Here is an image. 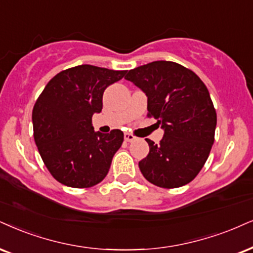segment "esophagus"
Wrapping results in <instances>:
<instances>
[{
	"instance_id": "34e87169",
	"label": "esophagus",
	"mask_w": 253,
	"mask_h": 253,
	"mask_svg": "<svg viewBox=\"0 0 253 253\" xmlns=\"http://www.w3.org/2000/svg\"><path fill=\"white\" fill-rule=\"evenodd\" d=\"M136 139V136H133L132 133L126 132L124 133V141L126 142H133Z\"/></svg>"
}]
</instances>
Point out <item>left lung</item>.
Here are the masks:
<instances>
[{"mask_svg":"<svg viewBox=\"0 0 253 253\" xmlns=\"http://www.w3.org/2000/svg\"><path fill=\"white\" fill-rule=\"evenodd\" d=\"M126 80L148 97V116L164 130L160 144L146 138L150 151L138 163L146 180L165 189L191 182L214 142L217 114L210 93L192 70L155 61L130 70Z\"/></svg>","mask_w":253,"mask_h":253,"instance_id":"1","label":"left lung"}]
</instances>
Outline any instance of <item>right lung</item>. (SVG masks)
Returning a JSON list of instances; mask_svg holds the SVG:
<instances>
[{"mask_svg":"<svg viewBox=\"0 0 253 253\" xmlns=\"http://www.w3.org/2000/svg\"><path fill=\"white\" fill-rule=\"evenodd\" d=\"M126 70L82 64L49 81L33 109L34 138L56 180L84 189L104 179L123 143L121 130L96 132L91 118L102 111L103 92Z\"/></svg>","mask_w":253,"mask_h":253,"instance_id":"right-lung-1","label":"right lung"}]
</instances>
